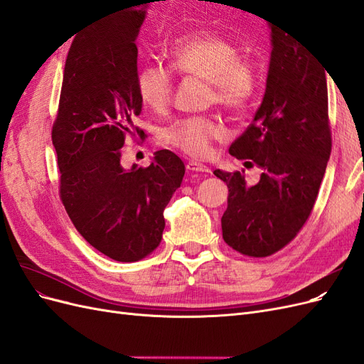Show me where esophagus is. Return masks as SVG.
Segmentation results:
<instances>
[{
	"instance_id": "obj_1",
	"label": "esophagus",
	"mask_w": 364,
	"mask_h": 364,
	"mask_svg": "<svg viewBox=\"0 0 364 364\" xmlns=\"http://www.w3.org/2000/svg\"><path fill=\"white\" fill-rule=\"evenodd\" d=\"M186 168L193 173H211V168L206 167V165H203L200 162H196V161L186 162Z\"/></svg>"
}]
</instances>
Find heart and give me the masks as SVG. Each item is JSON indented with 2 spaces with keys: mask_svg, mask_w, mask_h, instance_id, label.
<instances>
[{
  "mask_svg": "<svg viewBox=\"0 0 364 364\" xmlns=\"http://www.w3.org/2000/svg\"><path fill=\"white\" fill-rule=\"evenodd\" d=\"M170 68L181 75L206 79L208 102L232 112H241L253 102L261 85V68L249 54L240 53L235 42L215 33H191L176 39L167 53ZM141 102L153 112L168 109L173 73L162 65L149 63L136 73ZM228 136L226 126L215 117L193 115L174 119L161 130V142L193 158H206L213 144Z\"/></svg>",
  "mask_w": 364,
  "mask_h": 364,
  "instance_id": "heart-1",
  "label": "heart"
}]
</instances>
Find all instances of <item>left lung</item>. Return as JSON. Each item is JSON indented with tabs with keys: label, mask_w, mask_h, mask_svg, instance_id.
<instances>
[{
	"label": "left lung",
	"mask_w": 364,
	"mask_h": 364,
	"mask_svg": "<svg viewBox=\"0 0 364 364\" xmlns=\"http://www.w3.org/2000/svg\"><path fill=\"white\" fill-rule=\"evenodd\" d=\"M266 21L273 46L266 94L252 124L229 147L262 170L259 182L247 186L243 173L214 171L229 188L223 240L253 258L273 255L302 229L331 155L326 70L279 23Z\"/></svg>",
	"instance_id": "left-lung-1"
}]
</instances>
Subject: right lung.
Listing matches in <instances>:
<instances>
[{
  "mask_svg": "<svg viewBox=\"0 0 364 364\" xmlns=\"http://www.w3.org/2000/svg\"><path fill=\"white\" fill-rule=\"evenodd\" d=\"M132 3L75 36L51 139L60 171L59 194L80 235L106 257L134 262L155 250L165 228L164 209L179 188L185 165L159 150L149 167H121L127 136L142 102L136 91V36L146 7Z\"/></svg>",
  "mask_w": 364,
  "mask_h": 364,
  "instance_id": "right-lung-1",
  "label": "right lung"
}]
</instances>
